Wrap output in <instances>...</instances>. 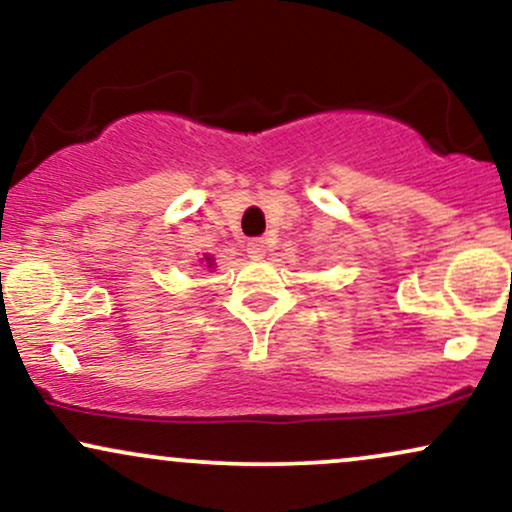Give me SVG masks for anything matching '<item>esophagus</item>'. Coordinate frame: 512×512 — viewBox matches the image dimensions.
I'll list each match as a JSON object with an SVG mask.
<instances>
[{"label": "esophagus", "mask_w": 512, "mask_h": 512, "mask_svg": "<svg viewBox=\"0 0 512 512\" xmlns=\"http://www.w3.org/2000/svg\"><path fill=\"white\" fill-rule=\"evenodd\" d=\"M266 242H263V239H251V242L249 244H246V254H249L251 258H256V261H258V258H263V256H266Z\"/></svg>", "instance_id": "1"}]
</instances>
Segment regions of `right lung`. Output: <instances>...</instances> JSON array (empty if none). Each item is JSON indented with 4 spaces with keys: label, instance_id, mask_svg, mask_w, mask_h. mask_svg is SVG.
Segmentation results:
<instances>
[{
    "label": "right lung",
    "instance_id": "1",
    "mask_svg": "<svg viewBox=\"0 0 512 512\" xmlns=\"http://www.w3.org/2000/svg\"><path fill=\"white\" fill-rule=\"evenodd\" d=\"M206 263H208V268H213V266H215V263H213V258H210V256H206Z\"/></svg>",
    "mask_w": 512,
    "mask_h": 512
}]
</instances>
